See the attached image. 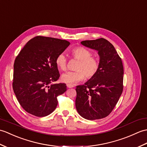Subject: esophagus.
Here are the masks:
<instances>
[{
	"mask_svg": "<svg viewBox=\"0 0 147 147\" xmlns=\"http://www.w3.org/2000/svg\"><path fill=\"white\" fill-rule=\"evenodd\" d=\"M67 87H68V88H72V87H74V85H72V84H67Z\"/></svg>",
	"mask_w": 147,
	"mask_h": 147,
	"instance_id": "1",
	"label": "esophagus"
}]
</instances>
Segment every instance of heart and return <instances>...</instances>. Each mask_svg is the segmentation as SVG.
<instances>
[{
  "mask_svg": "<svg viewBox=\"0 0 147 147\" xmlns=\"http://www.w3.org/2000/svg\"><path fill=\"white\" fill-rule=\"evenodd\" d=\"M72 57L78 62L75 67L76 70L68 71L61 75V79L68 84H74L84 79L85 76L88 79L94 77L100 67V61L97 57L92 56V53L82 47L74 48L71 51ZM57 67L61 70H65L67 67V60L63 53L57 55L55 59Z\"/></svg>",
  "mask_w": 147,
  "mask_h": 147,
  "instance_id": "obj_1",
  "label": "heart"
}]
</instances>
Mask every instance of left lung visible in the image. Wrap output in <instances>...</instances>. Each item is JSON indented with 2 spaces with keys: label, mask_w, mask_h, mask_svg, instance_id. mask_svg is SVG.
<instances>
[{
  "label": "left lung",
  "mask_w": 147,
  "mask_h": 147,
  "mask_svg": "<svg viewBox=\"0 0 147 147\" xmlns=\"http://www.w3.org/2000/svg\"><path fill=\"white\" fill-rule=\"evenodd\" d=\"M98 51L100 67L84 85L76 87V106L82 118L95 120L112 112L123 90V65L113 45L104 38L81 42Z\"/></svg>",
  "instance_id": "left-lung-1"
}]
</instances>
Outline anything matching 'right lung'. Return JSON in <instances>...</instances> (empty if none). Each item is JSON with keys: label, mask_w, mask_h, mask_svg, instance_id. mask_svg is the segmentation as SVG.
<instances>
[{"label": "right lung", "mask_w": 147, "mask_h": 147, "mask_svg": "<svg viewBox=\"0 0 147 147\" xmlns=\"http://www.w3.org/2000/svg\"><path fill=\"white\" fill-rule=\"evenodd\" d=\"M70 44L66 40L38 36L29 40L16 57L12 87L26 112L44 117L56 109L57 97L67 90V86L51 84L60 77L55 59Z\"/></svg>", "instance_id": "add662e5"}]
</instances>
